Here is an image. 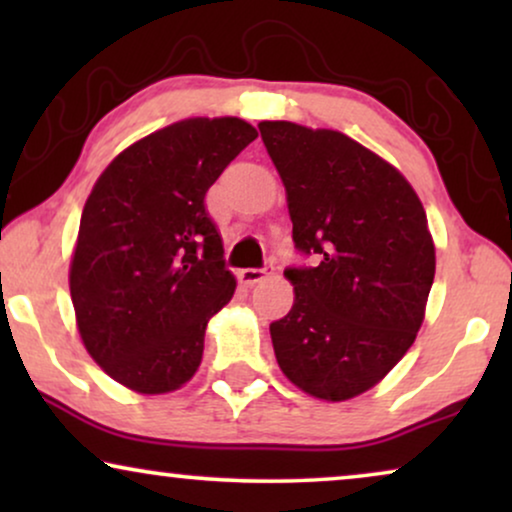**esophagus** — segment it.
<instances>
[{
    "mask_svg": "<svg viewBox=\"0 0 512 512\" xmlns=\"http://www.w3.org/2000/svg\"><path fill=\"white\" fill-rule=\"evenodd\" d=\"M270 275H272V265H265V268H244V270H240V279L249 286L263 282V279L270 277Z\"/></svg>",
    "mask_w": 512,
    "mask_h": 512,
    "instance_id": "esophagus-1",
    "label": "esophagus"
}]
</instances>
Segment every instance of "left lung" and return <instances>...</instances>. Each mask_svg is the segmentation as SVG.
<instances>
[{"instance_id":"left-lung-1","label":"left lung","mask_w":512,"mask_h":512,"mask_svg":"<svg viewBox=\"0 0 512 512\" xmlns=\"http://www.w3.org/2000/svg\"><path fill=\"white\" fill-rule=\"evenodd\" d=\"M286 188L293 242L314 268H286L296 298L272 321L282 373L321 401L375 387L408 352L436 275L426 212L408 179L338 130L258 123Z\"/></svg>"}]
</instances>
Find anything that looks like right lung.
<instances>
[{"mask_svg": "<svg viewBox=\"0 0 512 512\" xmlns=\"http://www.w3.org/2000/svg\"><path fill=\"white\" fill-rule=\"evenodd\" d=\"M256 137L242 118H186L128 146L95 181L69 291L88 354L123 387L167 394L198 370L207 321L235 293L205 195Z\"/></svg>", "mask_w": 512, "mask_h": 512, "instance_id": "add662e5", "label": "right lung"}]
</instances>
